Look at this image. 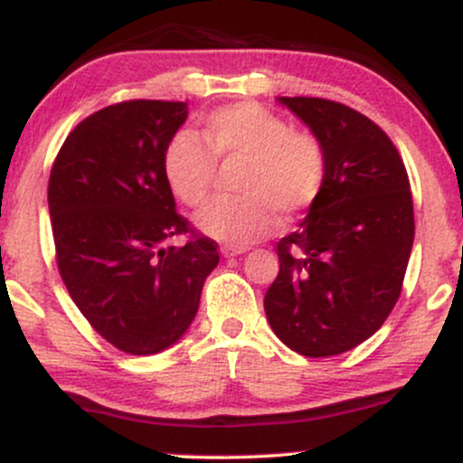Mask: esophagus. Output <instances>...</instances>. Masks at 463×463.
<instances>
[{
    "label": "esophagus",
    "mask_w": 463,
    "mask_h": 463,
    "mask_svg": "<svg viewBox=\"0 0 463 463\" xmlns=\"http://www.w3.org/2000/svg\"><path fill=\"white\" fill-rule=\"evenodd\" d=\"M246 252V248H237V246H222V257L231 259V257H239V254Z\"/></svg>",
    "instance_id": "obj_1"
}]
</instances>
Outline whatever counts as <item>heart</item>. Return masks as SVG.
Instances as JSON below:
<instances>
[{
  "label": "heart",
  "instance_id": "heart-1",
  "mask_svg": "<svg viewBox=\"0 0 463 463\" xmlns=\"http://www.w3.org/2000/svg\"><path fill=\"white\" fill-rule=\"evenodd\" d=\"M200 137L180 132L163 154V174L183 204L198 209L213 191L217 161H243L239 200L206 206L195 224L204 235L246 248L279 224H294L316 204L326 180V152L316 135L294 130L261 104L239 102L202 121Z\"/></svg>",
  "mask_w": 463,
  "mask_h": 463
}]
</instances>
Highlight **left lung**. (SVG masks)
Wrapping results in <instances>:
<instances>
[{
	"mask_svg": "<svg viewBox=\"0 0 463 463\" xmlns=\"http://www.w3.org/2000/svg\"><path fill=\"white\" fill-rule=\"evenodd\" d=\"M326 152V180L298 231L276 246L265 291L276 337L305 357H333L372 337L394 309L413 246L405 163L374 121L322 98H279Z\"/></svg>",
	"mask_w": 463,
	"mask_h": 463,
	"instance_id": "8db88e82",
	"label": "left lung"
}]
</instances>
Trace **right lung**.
Segmentation results:
<instances>
[{
	"instance_id": "right-lung-1",
	"label": "right lung",
	"mask_w": 463,
	"mask_h": 463,
	"mask_svg": "<svg viewBox=\"0 0 463 463\" xmlns=\"http://www.w3.org/2000/svg\"><path fill=\"white\" fill-rule=\"evenodd\" d=\"M187 102L128 99L67 135L50 174L52 235L69 296L109 344L154 354L183 337L217 243L176 211L163 174ZM187 234L184 247L171 239Z\"/></svg>"
}]
</instances>
